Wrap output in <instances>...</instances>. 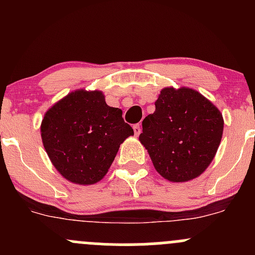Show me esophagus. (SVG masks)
Returning a JSON list of instances; mask_svg holds the SVG:
<instances>
[{
    "label": "esophagus",
    "mask_w": 255,
    "mask_h": 255,
    "mask_svg": "<svg viewBox=\"0 0 255 255\" xmlns=\"http://www.w3.org/2000/svg\"><path fill=\"white\" fill-rule=\"evenodd\" d=\"M133 130H134V134L137 135V137L140 134V132H142V127H140L139 123H138V125L133 126Z\"/></svg>",
    "instance_id": "obj_1"
}]
</instances>
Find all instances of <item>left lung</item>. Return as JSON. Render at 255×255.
Listing matches in <instances>:
<instances>
[{
    "instance_id": "left-lung-1",
    "label": "left lung",
    "mask_w": 255,
    "mask_h": 255,
    "mask_svg": "<svg viewBox=\"0 0 255 255\" xmlns=\"http://www.w3.org/2000/svg\"><path fill=\"white\" fill-rule=\"evenodd\" d=\"M220 110L190 87H164L155 111L143 120L139 140L155 170L171 182H185L208 168L223 133Z\"/></svg>"
}]
</instances>
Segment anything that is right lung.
<instances>
[{
	"label": "right lung",
	"instance_id": "1",
	"mask_svg": "<svg viewBox=\"0 0 255 255\" xmlns=\"http://www.w3.org/2000/svg\"><path fill=\"white\" fill-rule=\"evenodd\" d=\"M42 142L64 179L92 185L104 179L120 145L134 134L122 110L110 107L99 90H75L45 112Z\"/></svg>",
	"mask_w": 255,
	"mask_h": 255
}]
</instances>
